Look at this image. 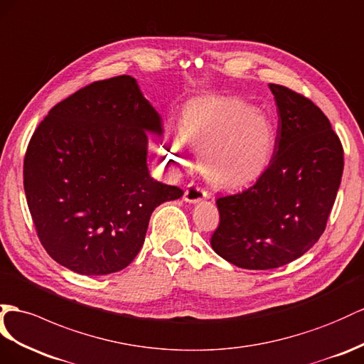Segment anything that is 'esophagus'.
Returning a JSON list of instances; mask_svg holds the SVG:
<instances>
[{"label":"esophagus","instance_id":"esophagus-1","mask_svg":"<svg viewBox=\"0 0 364 364\" xmlns=\"http://www.w3.org/2000/svg\"><path fill=\"white\" fill-rule=\"evenodd\" d=\"M208 197H209V193L206 191L201 189L200 186L191 183L188 186V189L184 191V197L183 198H184L186 203H200L201 200L208 198Z\"/></svg>","mask_w":364,"mask_h":364}]
</instances>
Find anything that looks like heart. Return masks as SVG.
I'll list each match as a JSON object with an SVG mask.
<instances>
[{
    "mask_svg": "<svg viewBox=\"0 0 364 364\" xmlns=\"http://www.w3.org/2000/svg\"><path fill=\"white\" fill-rule=\"evenodd\" d=\"M184 143L200 152L208 178L238 186L257 180L272 161L277 132L272 119L249 102L230 97L193 100L184 106L178 134L164 135L161 151L172 164L186 161Z\"/></svg>",
    "mask_w": 364,
    "mask_h": 364,
    "instance_id": "b5f03b06",
    "label": "heart"
}]
</instances>
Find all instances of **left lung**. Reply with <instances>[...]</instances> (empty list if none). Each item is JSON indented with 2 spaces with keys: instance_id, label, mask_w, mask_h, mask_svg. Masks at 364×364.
I'll use <instances>...</instances> for the list:
<instances>
[{
  "instance_id": "left-lung-1",
  "label": "left lung",
  "mask_w": 364,
  "mask_h": 364,
  "mask_svg": "<svg viewBox=\"0 0 364 364\" xmlns=\"http://www.w3.org/2000/svg\"><path fill=\"white\" fill-rule=\"evenodd\" d=\"M278 112L272 161L249 188L217 200L210 246L226 262L266 271L307 252L326 229L343 175V146L311 100L269 85Z\"/></svg>"
}]
</instances>
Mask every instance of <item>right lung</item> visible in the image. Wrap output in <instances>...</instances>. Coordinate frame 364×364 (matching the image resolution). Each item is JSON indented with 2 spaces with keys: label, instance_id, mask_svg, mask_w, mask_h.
Listing matches in <instances>:
<instances>
[{
  "label": "right lung",
  "instance_id": "1",
  "mask_svg": "<svg viewBox=\"0 0 364 364\" xmlns=\"http://www.w3.org/2000/svg\"><path fill=\"white\" fill-rule=\"evenodd\" d=\"M147 134H163L161 117L129 75L80 89L36 127L24 192L55 262L81 275L121 271L141 249L155 208L181 197L149 173Z\"/></svg>",
  "mask_w": 364,
  "mask_h": 364
}]
</instances>
